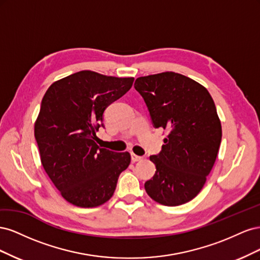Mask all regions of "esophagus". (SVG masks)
Segmentation results:
<instances>
[{
  "instance_id": "34e87169",
  "label": "esophagus",
  "mask_w": 260,
  "mask_h": 260,
  "mask_svg": "<svg viewBox=\"0 0 260 260\" xmlns=\"http://www.w3.org/2000/svg\"><path fill=\"white\" fill-rule=\"evenodd\" d=\"M131 160L133 161V162H137V161H140V160H142V157L141 156H138V155H136V154H131Z\"/></svg>"
}]
</instances>
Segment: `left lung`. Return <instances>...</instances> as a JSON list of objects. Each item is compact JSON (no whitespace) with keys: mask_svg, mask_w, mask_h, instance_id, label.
Here are the masks:
<instances>
[{"mask_svg":"<svg viewBox=\"0 0 260 260\" xmlns=\"http://www.w3.org/2000/svg\"><path fill=\"white\" fill-rule=\"evenodd\" d=\"M135 88L154 127L169 131L160 153L149 157L156 172L145 191L161 205H182L201 192L221 143L214 100L200 83L171 72L140 77Z\"/></svg>","mask_w":260,"mask_h":260,"instance_id":"left-lung-1","label":"left lung"}]
</instances>
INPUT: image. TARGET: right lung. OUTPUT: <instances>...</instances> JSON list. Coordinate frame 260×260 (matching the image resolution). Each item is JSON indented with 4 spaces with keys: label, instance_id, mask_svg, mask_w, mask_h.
<instances>
[{
    "label": "right lung",
    "instance_id": "1",
    "mask_svg": "<svg viewBox=\"0 0 260 260\" xmlns=\"http://www.w3.org/2000/svg\"><path fill=\"white\" fill-rule=\"evenodd\" d=\"M135 78H116L90 70L54 82L45 92L35 123L41 162L67 202L96 207L112 198L128 168V152L101 148L95 141L105 109L132 86Z\"/></svg>",
    "mask_w": 260,
    "mask_h": 260
}]
</instances>
